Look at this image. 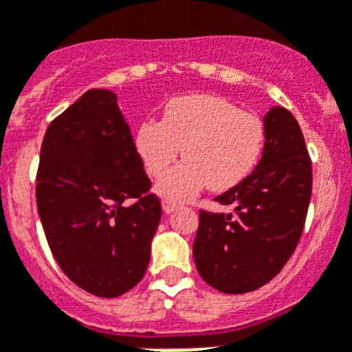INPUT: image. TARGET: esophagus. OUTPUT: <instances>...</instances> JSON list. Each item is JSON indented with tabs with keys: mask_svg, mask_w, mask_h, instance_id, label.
<instances>
[{
	"mask_svg": "<svg viewBox=\"0 0 352 352\" xmlns=\"http://www.w3.org/2000/svg\"><path fill=\"white\" fill-rule=\"evenodd\" d=\"M162 207H164L165 214H170V212H174L176 208H178V203L169 201V199H164V201H162Z\"/></svg>",
	"mask_w": 352,
	"mask_h": 352,
	"instance_id": "obj_1",
	"label": "esophagus"
}]
</instances>
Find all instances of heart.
I'll return each instance as SVG.
<instances>
[{"label":"heart","instance_id":"b5f03b06","mask_svg":"<svg viewBox=\"0 0 352 352\" xmlns=\"http://www.w3.org/2000/svg\"><path fill=\"white\" fill-rule=\"evenodd\" d=\"M136 153L145 170L160 178L179 149L185 156L158 185L169 201H188L205 185L228 190L245 182L264 149V124L217 95L194 93L170 98L162 120L136 129Z\"/></svg>","mask_w":352,"mask_h":352}]
</instances>
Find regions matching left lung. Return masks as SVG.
Masks as SVG:
<instances>
[{"mask_svg": "<svg viewBox=\"0 0 352 352\" xmlns=\"http://www.w3.org/2000/svg\"><path fill=\"white\" fill-rule=\"evenodd\" d=\"M264 138L254 173L216 197L234 212H199L194 263L217 292L237 295L270 283L304 230L313 170L300 126L287 109L275 106L264 115Z\"/></svg>", "mask_w": 352, "mask_h": 352, "instance_id": "1", "label": "left lung"}]
</instances>
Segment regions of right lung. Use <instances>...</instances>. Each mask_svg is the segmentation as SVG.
Masks as SVG:
<instances>
[{
    "instance_id": "add662e5",
    "label": "right lung",
    "mask_w": 352,
    "mask_h": 352,
    "mask_svg": "<svg viewBox=\"0 0 352 352\" xmlns=\"http://www.w3.org/2000/svg\"><path fill=\"white\" fill-rule=\"evenodd\" d=\"M117 95L89 89L52 122L41 145L37 212L72 283L115 298L144 277L162 205Z\"/></svg>"
}]
</instances>
